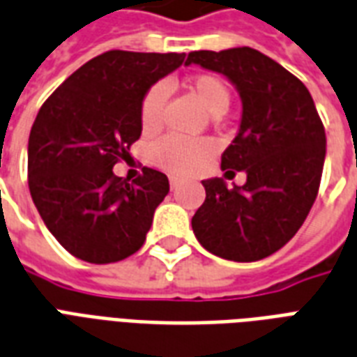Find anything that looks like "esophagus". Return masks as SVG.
I'll return each mask as SVG.
<instances>
[{"mask_svg": "<svg viewBox=\"0 0 357 357\" xmlns=\"http://www.w3.org/2000/svg\"><path fill=\"white\" fill-rule=\"evenodd\" d=\"M169 184H171V190H176V188H178V178H175V176H171V181H169Z\"/></svg>", "mask_w": 357, "mask_h": 357, "instance_id": "obj_1", "label": "esophagus"}]
</instances>
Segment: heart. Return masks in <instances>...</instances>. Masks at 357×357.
I'll return each instance as SVG.
<instances>
[{
  "label": "heart",
  "instance_id": "heart-1",
  "mask_svg": "<svg viewBox=\"0 0 357 357\" xmlns=\"http://www.w3.org/2000/svg\"><path fill=\"white\" fill-rule=\"evenodd\" d=\"M190 95L211 116H220L230 104V91L226 83L215 74H197L186 79ZM165 100V91L153 85L140 104V125L146 132L158 129L161 118V106ZM215 146L205 139H182L169 135L158 140L152 148V161L171 175L186 176L196 173L213 158Z\"/></svg>",
  "mask_w": 357,
  "mask_h": 357
}]
</instances>
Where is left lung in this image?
<instances>
[{
    "label": "left lung",
    "instance_id": "obj_1",
    "mask_svg": "<svg viewBox=\"0 0 357 357\" xmlns=\"http://www.w3.org/2000/svg\"><path fill=\"white\" fill-rule=\"evenodd\" d=\"M226 75L243 114L220 158L226 176L243 186L204 181L205 202L192 217L197 241L220 259L255 262L282 249L316 202L325 161V129L304 83L251 47L192 51L184 62Z\"/></svg>",
    "mask_w": 357,
    "mask_h": 357
}]
</instances>
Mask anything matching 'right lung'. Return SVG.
Returning <instances> with one entry per match:
<instances>
[{
  "label": "right lung",
  "mask_w": 357,
  "mask_h": 357,
  "mask_svg": "<svg viewBox=\"0 0 357 357\" xmlns=\"http://www.w3.org/2000/svg\"><path fill=\"white\" fill-rule=\"evenodd\" d=\"M184 53L106 51L47 98L28 140V186L43 222L75 259L123 261L144 245L167 176L142 167L129 184L114 165L140 139V104Z\"/></svg>",
  "instance_id": "right-lung-1"
}]
</instances>
